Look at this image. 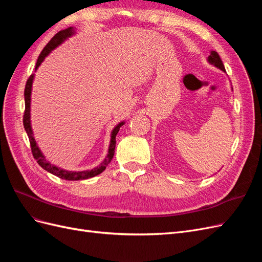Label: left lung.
Segmentation results:
<instances>
[{
    "label": "left lung",
    "mask_w": 262,
    "mask_h": 262,
    "mask_svg": "<svg viewBox=\"0 0 262 262\" xmlns=\"http://www.w3.org/2000/svg\"><path fill=\"white\" fill-rule=\"evenodd\" d=\"M208 61H209V63H211V64H213L214 67H216L217 69L224 71V72H225V68H224L223 62H222L220 55H219V53L216 51H211L209 58H208Z\"/></svg>",
    "instance_id": "1"
}]
</instances>
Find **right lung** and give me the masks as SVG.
Here are the masks:
<instances>
[{"mask_svg":"<svg viewBox=\"0 0 262 262\" xmlns=\"http://www.w3.org/2000/svg\"><path fill=\"white\" fill-rule=\"evenodd\" d=\"M74 34H75V30L73 27H69L67 29L60 30L58 34H55L52 37L51 40L47 43V46L41 51L40 55H39V58L36 63L35 71L39 68V66L41 64V62L45 60L47 55H48L52 50L57 48L58 46H60L63 41L67 40L68 38L73 36ZM34 76H35V74H31L29 76V78L26 82L25 92H24V96H25V113H24L23 123H24V128H25L26 133L28 136V139L30 142V147H31V153H33V156L35 157V160L45 170L49 171V172L53 173L54 176H57V177H59L61 179H64V180H83V179H89V178L99 175V173H101L106 169L108 164L113 160V157L115 155V147H116V136L119 132V130H120L121 126L124 124V121L118 123L114 128V130L112 131V139H110L108 154H107L105 160L102 161L101 164L99 166H97V167H95L91 170H82V171H69L66 169H62L60 167H57V166L52 165L49 161L46 160V157L41 153L40 148H39L37 145V142L35 141L34 134H33V129H31V124H30V99L31 98H30V95H31V87H33Z\"/></svg>","mask_w":262,"mask_h":262,"instance_id":"1","label":"right lung"}]
</instances>
